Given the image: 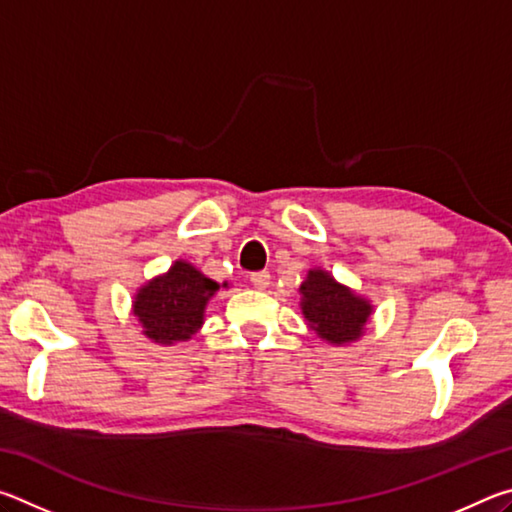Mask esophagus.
<instances>
[{
  "instance_id": "1",
  "label": "esophagus",
  "mask_w": 512,
  "mask_h": 512,
  "mask_svg": "<svg viewBox=\"0 0 512 512\" xmlns=\"http://www.w3.org/2000/svg\"><path fill=\"white\" fill-rule=\"evenodd\" d=\"M250 284H253L255 289H266L268 284H271V273H268V271L250 273Z\"/></svg>"
}]
</instances>
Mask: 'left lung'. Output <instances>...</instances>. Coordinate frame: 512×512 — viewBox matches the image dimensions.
Wrapping results in <instances>:
<instances>
[{"label":"left lung","mask_w":512,"mask_h":512,"mask_svg":"<svg viewBox=\"0 0 512 512\" xmlns=\"http://www.w3.org/2000/svg\"><path fill=\"white\" fill-rule=\"evenodd\" d=\"M300 293L302 314L320 339L341 345L363 334L370 305L350 289L341 287L329 273L309 271L307 280L300 284Z\"/></svg>","instance_id":"1"}]
</instances>
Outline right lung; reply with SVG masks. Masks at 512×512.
Listing matches in <instances>:
<instances>
[{
	"label": "right lung",
	"instance_id": "right-lung-1",
	"mask_svg": "<svg viewBox=\"0 0 512 512\" xmlns=\"http://www.w3.org/2000/svg\"><path fill=\"white\" fill-rule=\"evenodd\" d=\"M219 284L192 264L176 262L167 275L140 289L135 298V316L144 334L155 343L185 341L203 323V309Z\"/></svg>",
	"mask_w": 512,
	"mask_h": 512
}]
</instances>
